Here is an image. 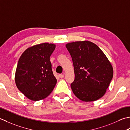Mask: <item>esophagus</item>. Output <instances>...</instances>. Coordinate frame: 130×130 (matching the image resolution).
<instances>
[{
  "mask_svg": "<svg viewBox=\"0 0 130 130\" xmlns=\"http://www.w3.org/2000/svg\"><path fill=\"white\" fill-rule=\"evenodd\" d=\"M59 77L60 78H62L64 77V75H63V74H59Z\"/></svg>",
  "mask_w": 130,
  "mask_h": 130,
  "instance_id": "esophagus-1",
  "label": "esophagus"
}]
</instances>
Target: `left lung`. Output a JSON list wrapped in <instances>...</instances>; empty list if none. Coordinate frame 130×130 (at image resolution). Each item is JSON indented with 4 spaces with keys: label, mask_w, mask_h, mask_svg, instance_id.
I'll return each instance as SVG.
<instances>
[{
    "label": "left lung",
    "mask_w": 130,
    "mask_h": 130,
    "mask_svg": "<svg viewBox=\"0 0 130 130\" xmlns=\"http://www.w3.org/2000/svg\"><path fill=\"white\" fill-rule=\"evenodd\" d=\"M72 57L75 80L71 84L73 94L84 102H93L104 95L113 76L112 64L102 50L89 41L66 45Z\"/></svg>",
    "instance_id": "1"
}]
</instances>
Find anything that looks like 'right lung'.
Returning <instances> with one entry per match:
<instances>
[{
    "label": "right lung",
    "instance_id": "obj_1",
    "mask_svg": "<svg viewBox=\"0 0 130 130\" xmlns=\"http://www.w3.org/2000/svg\"><path fill=\"white\" fill-rule=\"evenodd\" d=\"M55 48L53 44L42 43L28 47L21 55L15 71L18 90L34 101L44 99L57 83L50 57Z\"/></svg>",
    "mask_w": 130,
    "mask_h": 130
}]
</instances>
